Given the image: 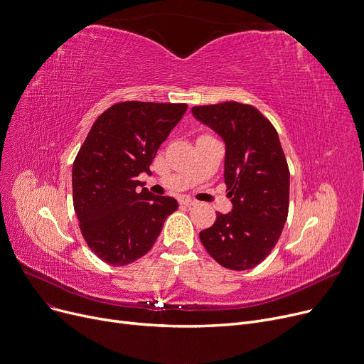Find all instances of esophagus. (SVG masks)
Segmentation results:
<instances>
[{"instance_id": "34e87169", "label": "esophagus", "mask_w": 364, "mask_h": 364, "mask_svg": "<svg viewBox=\"0 0 364 364\" xmlns=\"http://www.w3.org/2000/svg\"><path fill=\"white\" fill-rule=\"evenodd\" d=\"M180 203L184 205V206H195V205H198V200L190 199V198H181Z\"/></svg>"}]
</instances>
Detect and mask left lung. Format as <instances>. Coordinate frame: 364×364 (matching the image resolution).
I'll list each match as a JSON object with an SVG mask.
<instances>
[{
	"label": "left lung",
	"mask_w": 364,
	"mask_h": 364,
	"mask_svg": "<svg viewBox=\"0 0 364 364\" xmlns=\"http://www.w3.org/2000/svg\"><path fill=\"white\" fill-rule=\"evenodd\" d=\"M225 144L224 181L232 211L199 233L208 254L230 270H250L277 243L289 209V168L274 127L250 105L192 107Z\"/></svg>",
	"instance_id": "1"
}]
</instances>
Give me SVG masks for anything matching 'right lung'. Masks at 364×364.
Instances as JSON below:
<instances>
[{
  "label": "right lung",
  "mask_w": 364,
  "mask_h": 364,
  "mask_svg": "<svg viewBox=\"0 0 364 364\" xmlns=\"http://www.w3.org/2000/svg\"><path fill=\"white\" fill-rule=\"evenodd\" d=\"M187 105L117 103L94 122L72 168L73 208L90 250L110 265L146 255L178 208L137 180L184 117ZM142 190H139V187Z\"/></svg>",
  "instance_id": "add662e5"
}]
</instances>
